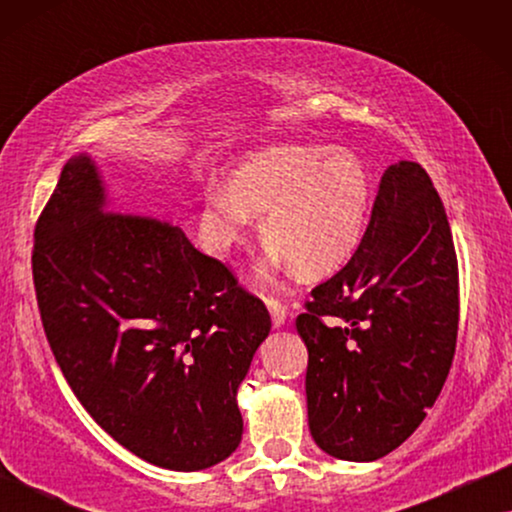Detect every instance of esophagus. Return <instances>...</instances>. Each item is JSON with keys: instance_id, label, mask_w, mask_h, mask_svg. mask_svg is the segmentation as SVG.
Returning <instances> with one entry per match:
<instances>
[{"instance_id": "34e87169", "label": "esophagus", "mask_w": 512, "mask_h": 512, "mask_svg": "<svg viewBox=\"0 0 512 512\" xmlns=\"http://www.w3.org/2000/svg\"><path fill=\"white\" fill-rule=\"evenodd\" d=\"M265 305H268L272 324H275V328L284 326L286 324V307L279 303V300H275V298H265Z\"/></svg>"}]
</instances>
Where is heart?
I'll list each match as a JSON object with an SVG mask.
<instances>
[{"label":"heart","instance_id":"heart-1","mask_svg":"<svg viewBox=\"0 0 512 512\" xmlns=\"http://www.w3.org/2000/svg\"><path fill=\"white\" fill-rule=\"evenodd\" d=\"M370 174L356 153L284 144L249 153L226 179V191L202 195L198 237L209 254L226 256L247 240L254 216L270 240L261 277L326 275L345 265L366 233Z\"/></svg>","mask_w":512,"mask_h":512}]
</instances>
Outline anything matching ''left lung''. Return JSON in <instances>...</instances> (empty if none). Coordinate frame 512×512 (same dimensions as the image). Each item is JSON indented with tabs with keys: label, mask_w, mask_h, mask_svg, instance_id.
I'll list each match as a JSON object with an SVG mask.
<instances>
[{
	"label": "left lung",
	"mask_w": 512,
	"mask_h": 512,
	"mask_svg": "<svg viewBox=\"0 0 512 512\" xmlns=\"http://www.w3.org/2000/svg\"><path fill=\"white\" fill-rule=\"evenodd\" d=\"M305 307L296 331L314 443L335 459L384 457L436 403L457 347V256L422 165L384 170L359 249Z\"/></svg>",
	"instance_id": "1"
}]
</instances>
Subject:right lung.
<instances>
[{"label": "right lung", "instance_id": "obj_1", "mask_svg": "<svg viewBox=\"0 0 512 512\" xmlns=\"http://www.w3.org/2000/svg\"><path fill=\"white\" fill-rule=\"evenodd\" d=\"M32 275L55 361L116 443L184 473L237 450V389L268 310L179 226L111 209L88 153L67 160L39 216Z\"/></svg>", "mask_w": 512, "mask_h": 512}]
</instances>
